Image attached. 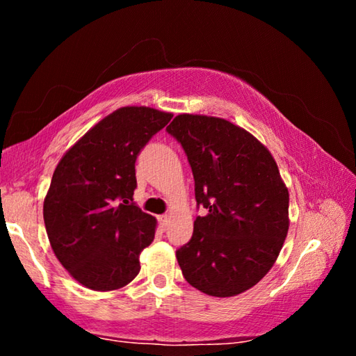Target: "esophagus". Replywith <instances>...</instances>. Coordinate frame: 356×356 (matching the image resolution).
Instances as JSON below:
<instances>
[{"instance_id":"obj_1","label":"esophagus","mask_w":356,"mask_h":356,"mask_svg":"<svg viewBox=\"0 0 356 356\" xmlns=\"http://www.w3.org/2000/svg\"><path fill=\"white\" fill-rule=\"evenodd\" d=\"M170 220H171V216H170V215H161L160 218H159V221H160V226L163 227V229H166V227H168V222H170Z\"/></svg>"}]
</instances>
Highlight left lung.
<instances>
[{
  "label": "left lung",
  "mask_w": 356,
  "mask_h": 356,
  "mask_svg": "<svg viewBox=\"0 0 356 356\" xmlns=\"http://www.w3.org/2000/svg\"><path fill=\"white\" fill-rule=\"evenodd\" d=\"M188 156L197 206L193 237L176 256L185 280L212 297H234L273 267L289 231V190L250 131L226 119L179 114L166 127Z\"/></svg>",
  "instance_id": "1"
}]
</instances>
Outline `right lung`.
<instances>
[{"label":"right lung","mask_w":356,"mask_h":356,"mask_svg":"<svg viewBox=\"0 0 356 356\" xmlns=\"http://www.w3.org/2000/svg\"><path fill=\"white\" fill-rule=\"evenodd\" d=\"M172 113L122 106L99 120L59 160L44 200L53 252L81 286L110 292L140 273L156 220L136 207L135 161Z\"/></svg>","instance_id":"obj_1"}]
</instances>
